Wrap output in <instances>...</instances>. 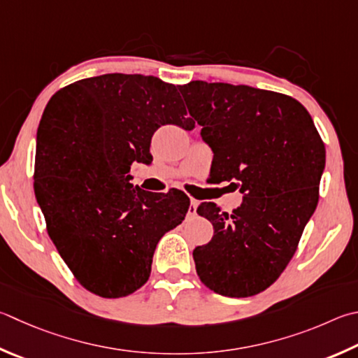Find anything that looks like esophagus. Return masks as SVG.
Returning <instances> with one entry per match:
<instances>
[{"label":"esophagus","instance_id":"34e87169","mask_svg":"<svg viewBox=\"0 0 358 358\" xmlns=\"http://www.w3.org/2000/svg\"><path fill=\"white\" fill-rule=\"evenodd\" d=\"M197 206H199V200L191 199V206H189V211H187V214H196Z\"/></svg>","mask_w":358,"mask_h":358}]
</instances>
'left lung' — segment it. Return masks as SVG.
<instances>
[{"label": "left lung", "instance_id": "1", "mask_svg": "<svg viewBox=\"0 0 358 358\" xmlns=\"http://www.w3.org/2000/svg\"><path fill=\"white\" fill-rule=\"evenodd\" d=\"M180 92L211 147L219 180L244 194L231 214L213 201L197 208L214 227L211 241L192 252L197 274L217 294H258L287 268L316 210L326 147L292 96L205 81Z\"/></svg>", "mask_w": 358, "mask_h": 358}]
</instances>
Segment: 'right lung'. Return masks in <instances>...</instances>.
<instances>
[{"mask_svg":"<svg viewBox=\"0 0 358 358\" xmlns=\"http://www.w3.org/2000/svg\"><path fill=\"white\" fill-rule=\"evenodd\" d=\"M192 129L177 86L144 75L108 73L51 96L37 129L34 192L47 230L76 280L115 299L150 277L164 233L183 222L189 197L133 187L134 161L150 164L161 125Z\"/></svg>","mask_w":358,"mask_h":358,"instance_id":"1","label":"right lung"}]
</instances>
